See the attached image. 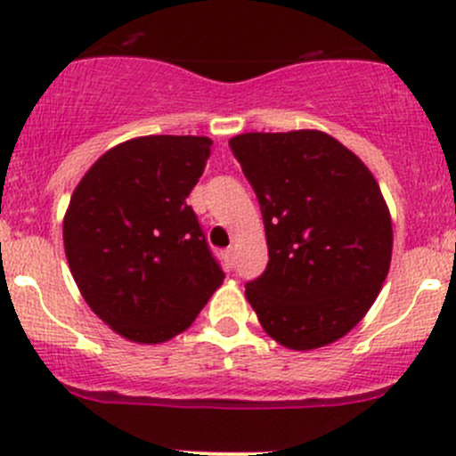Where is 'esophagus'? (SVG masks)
Instances as JSON below:
<instances>
[{
  "instance_id": "esophagus-1",
  "label": "esophagus",
  "mask_w": 456,
  "mask_h": 456,
  "mask_svg": "<svg viewBox=\"0 0 456 456\" xmlns=\"http://www.w3.org/2000/svg\"><path fill=\"white\" fill-rule=\"evenodd\" d=\"M223 259H224V264H227L229 268L233 266V248H227V251L223 253Z\"/></svg>"
}]
</instances>
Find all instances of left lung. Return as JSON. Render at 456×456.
I'll use <instances>...</instances> for the list:
<instances>
[{"instance_id": "left-lung-1", "label": "left lung", "mask_w": 456, "mask_h": 456, "mask_svg": "<svg viewBox=\"0 0 456 456\" xmlns=\"http://www.w3.org/2000/svg\"><path fill=\"white\" fill-rule=\"evenodd\" d=\"M257 194L268 266L247 301L289 350L338 342L368 314L392 262L389 208L370 168L318 129L229 140Z\"/></svg>"}]
</instances>
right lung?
I'll list each match as a JSON object with an SVG mask.
<instances>
[{
    "instance_id": "right-lung-1",
    "label": "right lung",
    "mask_w": 456,
    "mask_h": 456,
    "mask_svg": "<svg viewBox=\"0 0 456 456\" xmlns=\"http://www.w3.org/2000/svg\"><path fill=\"white\" fill-rule=\"evenodd\" d=\"M208 136H140L108 149L73 190L64 253L88 307L121 338L162 344L186 331L223 283L186 203Z\"/></svg>"
}]
</instances>
